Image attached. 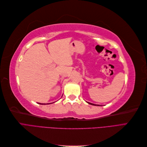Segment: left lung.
<instances>
[{
    "mask_svg": "<svg viewBox=\"0 0 147 147\" xmlns=\"http://www.w3.org/2000/svg\"><path fill=\"white\" fill-rule=\"evenodd\" d=\"M88 103L89 104H91V105H96V104H92V103H90V102H88ZM97 106H99V105H97Z\"/></svg>",
    "mask_w": 147,
    "mask_h": 147,
    "instance_id": "1",
    "label": "left lung"
}]
</instances>
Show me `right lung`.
I'll return each instance as SVG.
<instances>
[{
    "label": "right lung",
    "instance_id": "right-lung-1",
    "mask_svg": "<svg viewBox=\"0 0 147 147\" xmlns=\"http://www.w3.org/2000/svg\"><path fill=\"white\" fill-rule=\"evenodd\" d=\"M38 104H40V103H38Z\"/></svg>",
    "mask_w": 147,
    "mask_h": 147
}]
</instances>
